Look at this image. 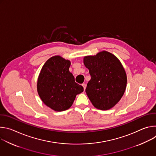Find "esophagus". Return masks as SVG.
Here are the masks:
<instances>
[{"label": "esophagus", "mask_w": 156, "mask_h": 156, "mask_svg": "<svg viewBox=\"0 0 156 156\" xmlns=\"http://www.w3.org/2000/svg\"><path fill=\"white\" fill-rule=\"evenodd\" d=\"M82 86H83V88H84V90H85L86 87V85L85 84H82Z\"/></svg>", "instance_id": "obj_1"}]
</instances>
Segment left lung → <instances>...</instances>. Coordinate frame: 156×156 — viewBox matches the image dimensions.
I'll list each match as a JSON object with an SVG mask.
<instances>
[{"label":"left lung","instance_id":"obj_1","mask_svg":"<svg viewBox=\"0 0 156 156\" xmlns=\"http://www.w3.org/2000/svg\"><path fill=\"white\" fill-rule=\"evenodd\" d=\"M83 62L91 75L86 93L93 105L102 110L114 107L122 98L127 82L120 60L104 51L94 56L84 57Z\"/></svg>","mask_w":156,"mask_h":156}]
</instances>
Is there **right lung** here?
<instances>
[{"mask_svg": "<svg viewBox=\"0 0 156 156\" xmlns=\"http://www.w3.org/2000/svg\"><path fill=\"white\" fill-rule=\"evenodd\" d=\"M70 64L59 55L52 57L43 65L37 79V90L42 101L57 112L69 109L76 96L84 90L70 72Z\"/></svg>", "mask_w": 156, "mask_h": 156, "instance_id": "add662e5", "label": "right lung"}]
</instances>
